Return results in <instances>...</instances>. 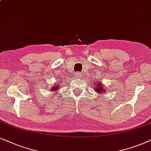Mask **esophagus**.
<instances>
[{
	"label": "esophagus",
	"instance_id": "1",
	"mask_svg": "<svg viewBox=\"0 0 151 151\" xmlns=\"http://www.w3.org/2000/svg\"><path fill=\"white\" fill-rule=\"evenodd\" d=\"M81 74L79 73V72H76L75 74H74V76H75L76 78H77V79H79L80 77H81Z\"/></svg>",
	"mask_w": 151,
	"mask_h": 151
}]
</instances>
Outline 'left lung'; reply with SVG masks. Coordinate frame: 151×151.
I'll list each match as a JSON object with an SVG mask.
<instances>
[{"label": "left lung", "instance_id": "1", "mask_svg": "<svg viewBox=\"0 0 151 151\" xmlns=\"http://www.w3.org/2000/svg\"><path fill=\"white\" fill-rule=\"evenodd\" d=\"M93 85V84H92ZM94 89L95 91L97 92V93H103V92H105L106 93V88H104V86L102 85L101 83H98L97 81L96 82L95 84H94Z\"/></svg>", "mask_w": 151, "mask_h": 151}]
</instances>
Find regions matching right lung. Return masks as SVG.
Wrapping results in <instances>:
<instances>
[{
	"label": "right lung",
	"instance_id": "1",
	"mask_svg": "<svg viewBox=\"0 0 151 151\" xmlns=\"http://www.w3.org/2000/svg\"><path fill=\"white\" fill-rule=\"evenodd\" d=\"M60 88V86H53V87L51 88V89L50 90H52V91H55V90H59Z\"/></svg>",
	"mask_w": 151,
	"mask_h": 151
}]
</instances>
